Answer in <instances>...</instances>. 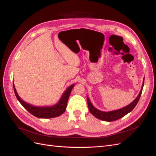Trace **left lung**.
<instances>
[{"label": "left lung", "mask_w": 156, "mask_h": 156, "mask_svg": "<svg viewBox=\"0 0 156 156\" xmlns=\"http://www.w3.org/2000/svg\"><path fill=\"white\" fill-rule=\"evenodd\" d=\"M144 82V77L143 79V82L142 84V87H141V89H140V91L135 100L131 103H129V105H127V106L122 107L121 108H119V109L107 111V112L99 110L92 105V103H91L88 97L87 96L88 109L90 112L91 114L96 118H97V119L103 121H106V122H112V121H115L121 119V118H122L127 114H128L129 112H130L135 108L136 105L137 104V103L140 99V97L141 96V93H142V91H143Z\"/></svg>", "instance_id": "8db88e82"}]
</instances>
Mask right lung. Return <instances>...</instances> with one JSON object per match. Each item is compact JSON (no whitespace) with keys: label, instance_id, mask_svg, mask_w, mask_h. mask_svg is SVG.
Instances as JSON below:
<instances>
[{"label":"right lung","instance_id":"right-lung-1","mask_svg":"<svg viewBox=\"0 0 156 156\" xmlns=\"http://www.w3.org/2000/svg\"><path fill=\"white\" fill-rule=\"evenodd\" d=\"M75 84H73L68 87L62 94L58 101L55 105L51 106H35L27 103L20 97L17 92L15 85L13 82V87L14 92L17 100L23 106L26 110L29 111L30 114L39 119H51V118L57 117L61 115L65 112L66 109L67 103L69 97L70 93L72 92Z\"/></svg>","mask_w":156,"mask_h":156}]
</instances>
